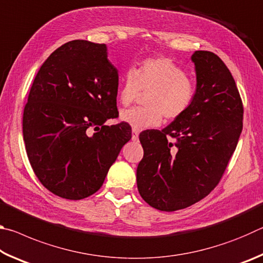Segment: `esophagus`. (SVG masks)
Instances as JSON below:
<instances>
[{
	"mask_svg": "<svg viewBox=\"0 0 263 263\" xmlns=\"http://www.w3.org/2000/svg\"><path fill=\"white\" fill-rule=\"evenodd\" d=\"M138 138H139V130L132 128V140H138Z\"/></svg>",
	"mask_w": 263,
	"mask_h": 263,
	"instance_id": "esophagus-1",
	"label": "esophagus"
}]
</instances>
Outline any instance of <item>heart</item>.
Wrapping results in <instances>:
<instances>
[{
  "instance_id": "obj_1",
  "label": "heart",
  "mask_w": 263,
  "mask_h": 263,
  "mask_svg": "<svg viewBox=\"0 0 263 263\" xmlns=\"http://www.w3.org/2000/svg\"><path fill=\"white\" fill-rule=\"evenodd\" d=\"M140 92H147L145 108L128 109L121 114L122 121L137 130L159 126L163 117L167 122L182 117L194 103L197 86L184 68L171 58L160 55L146 58L137 67L124 73L119 102L128 106Z\"/></svg>"
}]
</instances>
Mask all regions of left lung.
Returning a JSON list of instances; mask_svg holds the SVG:
<instances>
[{"instance_id": "obj_1", "label": "left lung", "mask_w": 263, "mask_h": 263, "mask_svg": "<svg viewBox=\"0 0 263 263\" xmlns=\"http://www.w3.org/2000/svg\"><path fill=\"white\" fill-rule=\"evenodd\" d=\"M197 94L186 112L162 131H144L137 185L146 203L176 211L197 203L219 183L242 131L243 106L219 57L196 51ZM171 136L176 141L167 140Z\"/></svg>"}]
</instances>
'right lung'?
Wrapping results in <instances>:
<instances>
[{"label": "right lung", "instance_id": "obj_1", "mask_svg": "<svg viewBox=\"0 0 263 263\" xmlns=\"http://www.w3.org/2000/svg\"><path fill=\"white\" fill-rule=\"evenodd\" d=\"M117 91L105 44L68 42L42 65L24 106L23 138L35 176L51 193L77 201L103 184L132 137L127 123L104 125L118 114Z\"/></svg>", "mask_w": 263, "mask_h": 263}]
</instances>
